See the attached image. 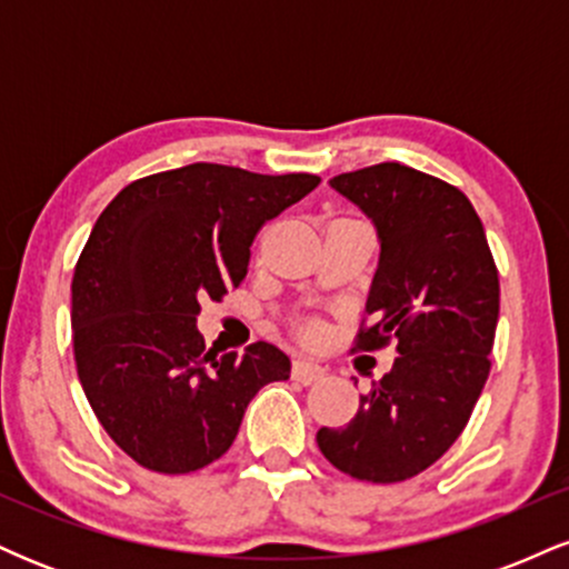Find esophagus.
Here are the masks:
<instances>
[{
	"label": "esophagus",
	"mask_w": 569,
	"mask_h": 569,
	"mask_svg": "<svg viewBox=\"0 0 569 569\" xmlns=\"http://www.w3.org/2000/svg\"><path fill=\"white\" fill-rule=\"evenodd\" d=\"M323 375H326V369L318 367V363L305 361V358H299V361H293V380H297V382L312 385V382L321 380Z\"/></svg>",
	"instance_id": "esophagus-1"
}]
</instances>
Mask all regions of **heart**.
<instances>
[{
    "label": "heart",
    "instance_id": "b5f03b06",
    "mask_svg": "<svg viewBox=\"0 0 569 569\" xmlns=\"http://www.w3.org/2000/svg\"><path fill=\"white\" fill-rule=\"evenodd\" d=\"M316 335H318L316 326H307V337H316Z\"/></svg>",
    "mask_w": 569,
    "mask_h": 569
}]
</instances>
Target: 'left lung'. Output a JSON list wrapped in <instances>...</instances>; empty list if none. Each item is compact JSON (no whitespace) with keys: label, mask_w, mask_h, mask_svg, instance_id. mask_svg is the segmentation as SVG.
I'll use <instances>...</instances> for the list:
<instances>
[{"label":"left lung","mask_w":569,"mask_h":569,"mask_svg":"<svg viewBox=\"0 0 569 569\" xmlns=\"http://www.w3.org/2000/svg\"><path fill=\"white\" fill-rule=\"evenodd\" d=\"M380 238L358 350L396 339L393 369L345 428L316 441L331 466L375 485L422 473L468 426L489 377L500 280L485 227L460 189L401 162L329 181Z\"/></svg>","instance_id":"left-lung-1"}]
</instances>
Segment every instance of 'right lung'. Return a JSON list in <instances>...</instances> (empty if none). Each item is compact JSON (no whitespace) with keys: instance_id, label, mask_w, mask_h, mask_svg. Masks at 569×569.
<instances>
[{"instance_id":"right-lung-1","label":"right lung","mask_w":569,"mask_h":569,"mask_svg":"<svg viewBox=\"0 0 569 569\" xmlns=\"http://www.w3.org/2000/svg\"><path fill=\"white\" fill-rule=\"evenodd\" d=\"M318 184L192 162L133 181L103 208L71 280L74 361L98 422L139 466H211L259 388L289 380V356L270 342L243 356L206 350L200 299L238 289L264 221Z\"/></svg>"}]
</instances>
